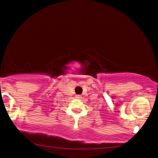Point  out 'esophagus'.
Wrapping results in <instances>:
<instances>
[{
  "label": "esophagus",
  "mask_w": 158,
  "mask_h": 158,
  "mask_svg": "<svg viewBox=\"0 0 158 158\" xmlns=\"http://www.w3.org/2000/svg\"><path fill=\"white\" fill-rule=\"evenodd\" d=\"M75 98H77V99H80V98H81V95H75Z\"/></svg>",
  "instance_id": "34e87169"
}]
</instances>
